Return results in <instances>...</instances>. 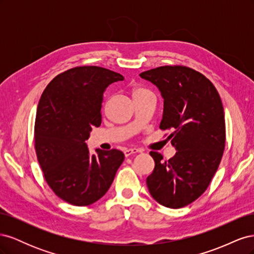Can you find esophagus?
I'll return each mask as SVG.
<instances>
[{
    "mask_svg": "<svg viewBox=\"0 0 254 254\" xmlns=\"http://www.w3.org/2000/svg\"><path fill=\"white\" fill-rule=\"evenodd\" d=\"M140 151L141 150L137 149V148H128V149L124 150V155H125V157H129L130 155H132V153H137Z\"/></svg>",
    "mask_w": 254,
    "mask_h": 254,
    "instance_id": "34e87169",
    "label": "esophagus"
}]
</instances>
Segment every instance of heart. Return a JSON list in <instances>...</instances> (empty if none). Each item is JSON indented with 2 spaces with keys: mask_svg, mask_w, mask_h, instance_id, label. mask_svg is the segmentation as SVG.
I'll use <instances>...</instances> for the list:
<instances>
[{
  "mask_svg": "<svg viewBox=\"0 0 254 254\" xmlns=\"http://www.w3.org/2000/svg\"><path fill=\"white\" fill-rule=\"evenodd\" d=\"M145 95H153L151 93V91H149L148 89L143 88V87H134L132 89V97L137 98V97H141V96H145Z\"/></svg>",
  "mask_w": 254,
  "mask_h": 254,
  "instance_id": "heart-1",
  "label": "heart"
}]
</instances>
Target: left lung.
<instances>
[{"instance_id":"left-lung-1","label":"left lung","mask_w":254,"mask_h":254,"mask_svg":"<svg viewBox=\"0 0 254 254\" xmlns=\"http://www.w3.org/2000/svg\"><path fill=\"white\" fill-rule=\"evenodd\" d=\"M159 88L164 98L160 129L177 150L168 161L150 151L155 168L146 183L150 195L166 207L179 209L200 197L224 155V107L214 84L184 65H163L140 74ZM166 135V134H165Z\"/></svg>"}]
</instances>
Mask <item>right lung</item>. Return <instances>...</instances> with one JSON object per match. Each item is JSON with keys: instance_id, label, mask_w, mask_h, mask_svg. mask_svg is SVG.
Wrapping results in <instances>:
<instances>
[{"instance_id": "obj_1", "label": "right lung", "mask_w": 254, "mask_h": 254, "mask_svg": "<svg viewBox=\"0 0 254 254\" xmlns=\"http://www.w3.org/2000/svg\"><path fill=\"white\" fill-rule=\"evenodd\" d=\"M124 77L96 65L72 67L58 74L38 104L35 149L49 187L65 202L90 205L109 190L124 153L96 149L90 155L84 141L102 123L105 89Z\"/></svg>"}]
</instances>
